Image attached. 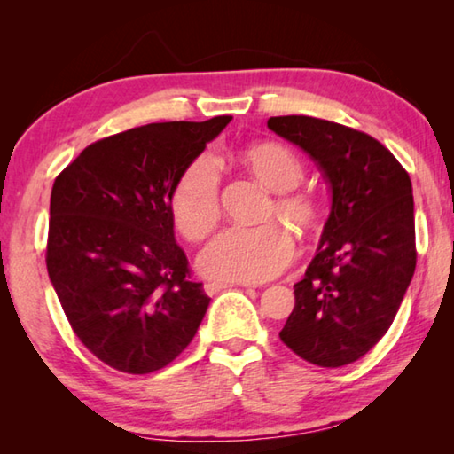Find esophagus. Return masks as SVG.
Returning a JSON list of instances; mask_svg holds the SVG:
<instances>
[{"mask_svg":"<svg viewBox=\"0 0 454 454\" xmlns=\"http://www.w3.org/2000/svg\"><path fill=\"white\" fill-rule=\"evenodd\" d=\"M230 286H234V284H224V282H206V284H204V290H206V294L214 296V294H218V292L226 290V288H230ZM244 286H246V284H244Z\"/></svg>","mask_w":454,"mask_h":454,"instance_id":"34e87169","label":"esophagus"}]
</instances>
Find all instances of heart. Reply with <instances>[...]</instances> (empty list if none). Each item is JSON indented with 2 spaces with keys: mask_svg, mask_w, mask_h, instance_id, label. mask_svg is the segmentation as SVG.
Instances as JSON below:
<instances>
[{
  "mask_svg": "<svg viewBox=\"0 0 454 454\" xmlns=\"http://www.w3.org/2000/svg\"><path fill=\"white\" fill-rule=\"evenodd\" d=\"M244 164L266 188L278 194L274 210L298 228L317 222V204L294 194L302 178V164L280 144H258L244 152ZM176 226L190 240H202L220 220V164L212 153H200L184 170L172 194ZM294 254V240L282 224L228 228L200 252L198 268L206 278L220 282H264L278 274Z\"/></svg>",
  "mask_w": 454,
  "mask_h": 454,
  "instance_id": "1",
  "label": "heart"
}]
</instances>
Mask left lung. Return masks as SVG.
Wrapping results in <instances>:
<instances>
[{
  "instance_id": "left-lung-1",
  "label": "left lung",
  "mask_w": 454,
  "mask_h": 454,
  "mask_svg": "<svg viewBox=\"0 0 454 454\" xmlns=\"http://www.w3.org/2000/svg\"><path fill=\"white\" fill-rule=\"evenodd\" d=\"M268 128L309 153L330 190L317 256L294 284V310L280 340L317 366L350 364L393 325L412 280L411 178L358 129L310 116L270 118Z\"/></svg>"
}]
</instances>
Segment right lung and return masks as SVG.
<instances>
[{
    "instance_id": "right-lung-1",
    "label": "right lung",
    "mask_w": 454,
    "mask_h": 454,
    "mask_svg": "<svg viewBox=\"0 0 454 454\" xmlns=\"http://www.w3.org/2000/svg\"><path fill=\"white\" fill-rule=\"evenodd\" d=\"M230 120L164 121L104 137L53 182L51 286L83 347L116 371L170 364L208 310L176 244L172 194Z\"/></svg>"
}]
</instances>
